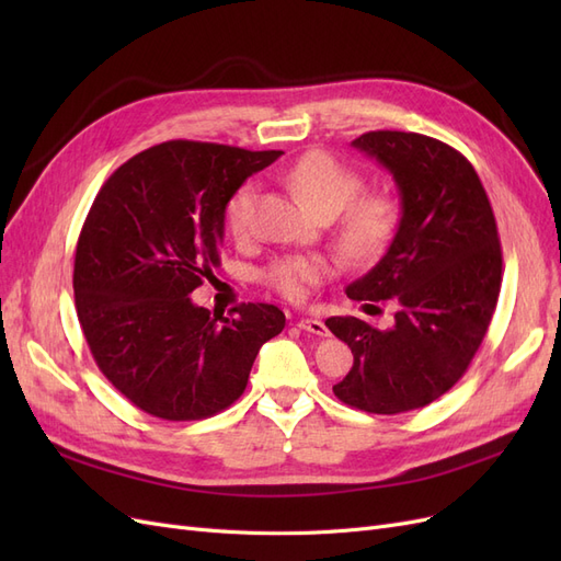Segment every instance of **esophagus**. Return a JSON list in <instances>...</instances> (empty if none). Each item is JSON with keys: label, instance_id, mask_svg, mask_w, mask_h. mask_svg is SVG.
Listing matches in <instances>:
<instances>
[{"label": "esophagus", "instance_id": "esophagus-1", "mask_svg": "<svg viewBox=\"0 0 561 561\" xmlns=\"http://www.w3.org/2000/svg\"><path fill=\"white\" fill-rule=\"evenodd\" d=\"M297 328H299V330H304V332L318 334V336H328V334H330V332H328V328H325V322H322V320H316V318H301V320L297 322Z\"/></svg>", "mask_w": 561, "mask_h": 561}]
</instances>
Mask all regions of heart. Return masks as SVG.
Wrapping results in <instances>:
<instances>
[{"instance_id":"obj_1","label":"heart","mask_w":561,"mask_h":561,"mask_svg":"<svg viewBox=\"0 0 561 561\" xmlns=\"http://www.w3.org/2000/svg\"><path fill=\"white\" fill-rule=\"evenodd\" d=\"M299 201L320 217L339 215L336 243L353 264L375 262L393 241L400 225V201L388 192L365 190V178L330 151H309L280 173ZM257 186L241 184L227 203V227L236 239L252 229ZM332 260L322 254H285L264 268V283L290 301H301L309 287L332 274Z\"/></svg>"}]
</instances>
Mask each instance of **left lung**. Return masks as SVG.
<instances>
[{"label":"left lung","mask_w":561,"mask_h":561,"mask_svg":"<svg viewBox=\"0 0 561 561\" xmlns=\"http://www.w3.org/2000/svg\"><path fill=\"white\" fill-rule=\"evenodd\" d=\"M393 175L400 225L379 264L346 287L355 301L393 299V328L353 316L325 325L353 367L334 396L369 414L426 407L466 375L496 311L501 241L470 161L421 133L369 130L351 142Z\"/></svg>","instance_id":"obj_1"}]
</instances>
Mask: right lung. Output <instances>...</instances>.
Segmentation results:
<instances>
[{
	"mask_svg": "<svg viewBox=\"0 0 561 561\" xmlns=\"http://www.w3.org/2000/svg\"><path fill=\"white\" fill-rule=\"evenodd\" d=\"M280 154L171 140L98 192L75 254L77 316L95 365L138 410L165 421L227 410L262 344L283 332L274 304L225 318L190 297L219 266L229 198Z\"/></svg>",
	"mask_w": 561,
	"mask_h": 561,
	"instance_id": "right-lung-1",
	"label": "right lung"
}]
</instances>
